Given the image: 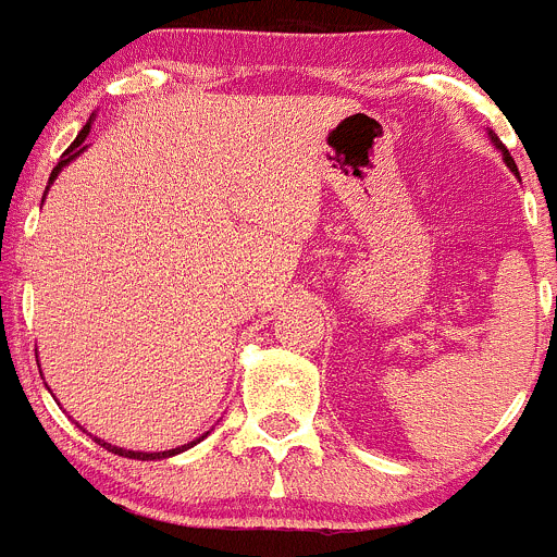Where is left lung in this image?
<instances>
[{
	"mask_svg": "<svg viewBox=\"0 0 557 557\" xmlns=\"http://www.w3.org/2000/svg\"><path fill=\"white\" fill-rule=\"evenodd\" d=\"M492 143H495V145H497V148H500L503 159H506V164H508V168H511V173H517V164H513V159H511V153H508V150H506V145H503V143H500V139H497V137H495V134H492Z\"/></svg>",
	"mask_w": 557,
	"mask_h": 557,
	"instance_id": "left-lung-1",
	"label": "left lung"
}]
</instances>
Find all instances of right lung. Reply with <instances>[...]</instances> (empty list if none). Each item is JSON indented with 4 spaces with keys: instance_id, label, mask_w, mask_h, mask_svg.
Returning a JSON list of instances; mask_svg holds the SVG:
<instances>
[{
    "instance_id": "right-lung-1",
    "label": "right lung",
    "mask_w": 557,
    "mask_h": 557,
    "mask_svg": "<svg viewBox=\"0 0 557 557\" xmlns=\"http://www.w3.org/2000/svg\"><path fill=\"white\" fill-rule=\"evenodd\" d=\"M90 123H92V117H90V121L85 123V126H82V132L76 134V139H74V143H71V148H67L65 153H62V159L57 161V168L51 170V178H49V184H51V181L57 178V175H60V170L65 168V164H71V161H74L76 156H79L82 150L87 148V145H85V139H87V134H90ZM202 436H206V434H202ZM202 436H200V440H202ZM92 440H96V436H92ZM200 440H195V443H189V445H181V448H173V450H161V454H143V450H126V448H114V445L103 443V440H96V443L101 445V448L112 450V454H117V456H126V459H143V461H150V459H168V456H175V454H181V450L191 448V445H197V443H200Z\"/></svg>"
}]
</instances>
